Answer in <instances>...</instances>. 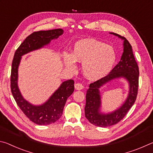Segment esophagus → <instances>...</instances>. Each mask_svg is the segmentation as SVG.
Masks as SVG:
<instances>
[{"label": "esophagus", "mask_w": 153, "mask_h": 153, "mask_svg": "<svg viewBox=\"0 0 153 153\" xmlns=\"http://www.w3.org/2000/svg\"><path fill=\"white\" fill-rule=\"evenodd\" d=\"M75 88L77 90H81L84 88V86L80 83H77V84H75Z\"/></svg>", "instance_id": "esophagus-1"}]
</instances>
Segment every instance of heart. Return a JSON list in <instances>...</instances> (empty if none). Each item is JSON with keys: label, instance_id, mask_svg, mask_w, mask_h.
<instances>
[{"label": "heart", "instance_id": "b5f03b06", "mask_svg": "<svg viewBox=\"0 0 153 153\" xmlns=\"http://www.w3.org/2000/svg\"><path fill=\"white\" fill-rule=\"evenodd\" d=\"M116 58L113 47L91 38L77 41L74 46L73 53L63 54L65 63L69 69L76 70V61L82 63L83 74L92 81L107 76L113 69Z\"/></svg>", "mask_w": 153, "mask_h": 153}]
</instances>
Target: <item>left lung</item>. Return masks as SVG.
Instances as JSON below:
<instances>
[{
	"mask_svg": "<svg viewBox=\"0 0 153 153\" xmlns=\"http://www.w3.org/2000/svg\"><path fill=\"white\" fill-rule=\"evenodd\" d=\"M123 40V53L120 61L107 76L90 84L86 92L85 116L90 123L98 127L113 126L125 117L136 101L138 88L139 69L134 58L131 46L126 38L117 33L111 32ZM123 78L129 84V92L126 100L117 110L112 112L104 114L101 112V96L100 88L107 82L113 79Z\"/></svg>",
	"mask_w": 153,
	"mask_h": 153,
	"instance_id": "8db88e82",
	"label": "left lung"
}]
</instances>
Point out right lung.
<instances>
[{
  "instance_id": "obj_1",
  "label": "right lung",
  "mask_w": 153,
  "mask_h": 153,
  "mask_svg": "<svg viewBox=\"0 0 153 153\" xmlns=\"http://www.w3.org/2000/svg\"><path fill=\"white\" fill-rule=\"evenodd\" d=\"M63 33L62 29L38 31L28 36L15 51L12 62L11 90L17 105L32 122L38 125H49L60 119L67 98L74 91V81L69 79L62 82L59 88L45 102L34 105L28 102L18 87V68L23 55L42 48Z\"/></svg>"
}]
</instances>
